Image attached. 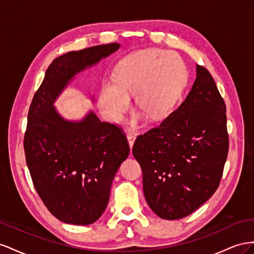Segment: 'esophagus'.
<instances>
[{
    "instance_id": "esophagus-1",
    "label": "esophagus",
    "mask_w": 254,
    "mask_h": 254,
    "mask_svg": "<svg viewBox=\"0 0 254 254\" xmlns=\"http://www.w3.org/2000/svg\"><path fill=\"white\" fill-rule=\"evenodd\" d=\"M127 142L129 144V148L132 149L133 148V144L135 142V139H136V136L134 134H127Z\"/></svg>"
}]
</instances>
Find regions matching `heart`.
<instances>
[{
    "mask_svg": "<svg viewBox=\"0 0 254 254\" xmlns=\"http://www.w3.org/2000/svg\"><path fill=\"white\" fill-rule=\"evenodd\" d=\"M187 77L186 64L179 54L154 48L136 51L116 64L114 79L101 83L98 105L108 121L117 123L135 97L137 107L151 120H163L177 108Z\"/></svg>",
    "mask_w": 254,
    "mask_h": 254,
    "instance_id": "b5f03b06",
    "label": "heart"
}]
</instances>
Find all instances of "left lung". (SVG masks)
<instances>
[{
    "label": "left lung",
    "mask_w": 254,
    "mask_h": 254,
    "mask_svg": "<svg viewBox=\"0 0 254 254\" xmlns=\"http://www.w3.org/2000/svg\"><path fill=\"white\" fill-rule=\"evenodd\" d=\"M195 72L184 102L133 146L147 203L167 220L188 216L211 198L227 161L226 104L209 72L199 64Z\"/></svg>",
    "instance_id": "1"
}]
</instances>
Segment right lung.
I'll use <instances>...</instances> for the list:
<instances>
[{
	"mask_svg": "<svg viewBox=\"0 0 254 254\" xmlns=\"http://www.w3.org/2000/svg\"><path fill=\"white\" fill-rule=\"evenodd\" d=\"M119 48L114 42L57 57L47 69L28 111L27 167L42 202L63 222L87 226L100 218L129 147L121 129L101 121L93 111L81 120H68L54 104L78 73Z\"/></svg>",
	"mask_w": 254,
	"mask_h": 254,
	"instance_id": "right-lung-1",
	"label": "right lung"
}]
</instances>
